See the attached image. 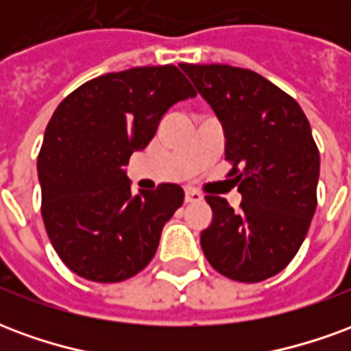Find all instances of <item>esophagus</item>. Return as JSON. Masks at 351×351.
Masks as SVG:
<instances>
[{
	"label": "esophagus",
	"mask_w": 351,
	"mask_h": 351,
	"mask_svg": "<svg viewBox=\"0 0 351 351\" xmlns=\"http://www.w3.org/2000/svg\"><path fill=\"white\" fill-rule=\"evenodd\" d=\"M203 201V193H199L197 190H186V203H199Z\"/></svg>",
	"instance_id": "1"
}]
</instances>
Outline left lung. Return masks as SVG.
I'll return each mask as SVG.
<instances>
[{
    "mask_svg": "<svg viewBox=\"0 0 351 351\" xmlns=\"http://www.w3.org/2000/svg\"><path fill=\"white\" fill-rule=\"evenodd\" d=\"M226 131L228 176L243 203L206 195L213 223L201 248L216 271L256 284L284 271L301 248L317 205L319 152L299 103L241 67L182 64Z\"/></svg>",
    "mask_w": 351,
    "mask_h": 351,
    "instance_id": "left-lung-1",
    "label": "left lung"
}]
</instances>
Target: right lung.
<instances>
[{
	"instance_id": "right-lung-1",
	"label": "right lung",
	"mask_w": 351,
	"mask_h": 351,
	"mask_svg": "<svg viewBox=\"0 0 351 351\" xmlns=\"http://www.w3.org/2000/svg\"><path fill=\"white\" fill-rule=\"evenodd\" d=\"M195 93L176 65H154L101 75L58 105L37 158L41 214L75 274L112 284L152 261L184 190L165 182L131 195L122 167L148 146L161 116Z\"/></svg>"
}]
</instances>
